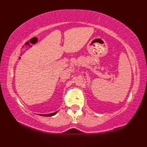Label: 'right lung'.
Instances as JSON below:
<instances>
[{
	"instance_id": "obj_1",
	"label": "right lung",
	"mask_w": 147,
	"mask_h": 147,
	"mask_svg": "<svg viewBox=\"0 0 147 147\" xmlns=\"http://www.w3.org/2000/svg\"><path fill=\"white\" fill-rule=\"evenodd\" d=\"M57 112H53V113H51V114H40V115H42V116H46V117H50V116H52V115H54L55 114H56L57 113Z\"/></svg>"
}]
</instances>
